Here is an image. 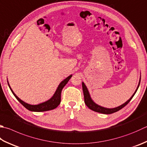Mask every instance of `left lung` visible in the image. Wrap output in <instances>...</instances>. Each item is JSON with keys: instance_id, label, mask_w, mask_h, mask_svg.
<instances>
[{"instance_id": "1", "label": "left lung", "mask_w": 147, "mask_h": 147, "mask_svg": "<svg viewBox=\"0 0 147 147\" xmlns=\"http://www.w3.org/2000/svg\"><path fill=\"white\" fill-rule=\"evenodd\" d=\"M140 81H141V78L140 79V82H139V84H138V87L136 88V90L135 92L134 93L133 95H132V96L131 98H130L128 100H127L125 103L123 104L122 105H121V106H118L117 107H115V108H111V109H109V108H106V107H102L100 106H98V105L96 104V103H95L93 101V100L91 99L90 95V93L89 91H88V88L86 86V85L84 84V82H82V90H83V93H84V102L86 106L90 108V109L94 111L95 112H98L100 113H102V114H106V115H109V114H112L113 113H115V112H117L118 111L120 110L121 109H122L123 107H125L126 105L129 103V102L131 100V99L133 97L134 95H135V93H136V91L138 89V88H139V86L140 84Z\"/></svg>"}]
</instances>
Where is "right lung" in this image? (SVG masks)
Listing matches in <instances>:
<instances>
[{
    "mask_svg": "<svg viewBox=\"0 0 147 147\" xmlns=\"http://www.w3.org/2000/svg\"><path fill=\"white\" fill-rule=\"evenodd\" d=\"M71 76H72V75H70V76H69L68 77H66L65 80H63V81L60 83L59 85L58 86L56 92H55L54 95L52 96V97L51 98H50L47 101L44 102L43 103H41L38 105H30V104L26 103V102H24L23 100H22L21 99L19 98L18 96L15 95V93L13 92V91L12 90L8 82L7 83H8V86H9L10 90L11 91V92L13 93L14 96H15L16 98L26 108V109H27L29 111H31L42 112V111H47L54 109L59 106L61 102V91L63 90V88H64L65 86L67 84V82L69 81V80L70 79Z\"/></svg>",
    "mask_w": 147,
    "mask_h": 147,
    "instance_id": "1",
    "label": "right lung"
}]
</instances>
